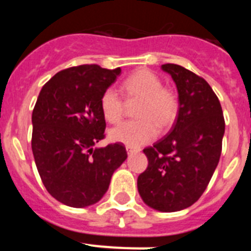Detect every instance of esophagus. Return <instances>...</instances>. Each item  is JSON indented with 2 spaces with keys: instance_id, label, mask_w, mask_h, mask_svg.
Masks as SVG:
<instances>
[{
  "instance_id": "esophagus-1",
  "label": "esophagus",
  "mask_w": 251,
  "mask_h": 251,
  "mask_svg": "<svg viewBox=\"0 0 251 251\" xmlns=\"http://www.w3.org/2000/svg\"><path fill=\"white\" fill-rule=\"evenodd\" d=\"M126 150H127V152H128V154H130V153H133V152H138V148H134V147H130V146H127V147H126Z\"/></svg>"
}]
</instances>
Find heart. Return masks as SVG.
<instances>
[{"label": "heart", "mask_w": 251, "mask_h": 251, "mask_svg": "<svg viewBox=\"0 0 251 251\" xmlns=\"http://www.w3.org/2000/svg\"><path fill=\"white\" fill-rule=\"evenodd\" d=\"M128 99H139L136 108V121L122 123L109 132V138L130 147L148 143L158 134V126H172L178 113V99L172 90L163 86L154 73L141 69L122 83ZM100 110L109 123H119L124 114V103L114 88L104 90L100 97Z\"/></svg>", "instance_id": "1"}]
</instances>
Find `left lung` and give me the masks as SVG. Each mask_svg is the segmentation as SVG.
Wrapping results in <instances>:
<instances>
[{
  "label": "left lung",
  "instance_id": "obj_1",
  "mask_svg": "<svg viewBox=\"0 0 251 251\" xmlns=\"http://www.w3.org/2000/svg\"><path fill=\"white\" fill-rule=\"evenodd\" d=\"M162 70L177 86L178 115L167 136L143 150L148 167L137 186L146 205L175 212L194 205L207 187L220 159L225 121L203 77L176 64H165Z\"/></svg>",
  "mask_w": 251,
  "mask_h": 251
}]
</instances>
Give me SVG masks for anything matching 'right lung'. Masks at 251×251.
<instances>
[{
	"label": "right lung",
	"instance_id": "right-lung-1",
	"mask_svg": "<svg viewBox=\"0 0 251 251\" xmlns=\"http://www.w3.org/2000/svg\"><path fill=\"white\" fill-rule=\"evenodd\" d=\"M121 68L80 65L61 70L43 86L32 110L31 147L44 186L72 207L94 205L126 161L122 143L94 148L104 138L100 97Z\"/></svg>",
	"mask_w": 251,
	"mask_h": 251
}]
</instances>
